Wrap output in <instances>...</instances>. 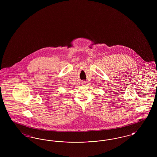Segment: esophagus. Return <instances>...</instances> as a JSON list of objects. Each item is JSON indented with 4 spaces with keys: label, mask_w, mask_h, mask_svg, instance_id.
Instances as JSON below:
<instances>
[{
    "label": "esophagus",
    "mask_w": 157,
    "mask_h": 157,
    "mask_svg": "<svg viewBox=\"0 0 157 157\" xmlns=\"http://www.w3.org/2000/svg\"><path fill=\"white\" fill-rule=\"evenodd\" d=\"M81 84H82V85H85L86 82H85V81H82V83H81Z\"/></svg>",
    "instance_id": "esophagus-1"
}]
</instances>
